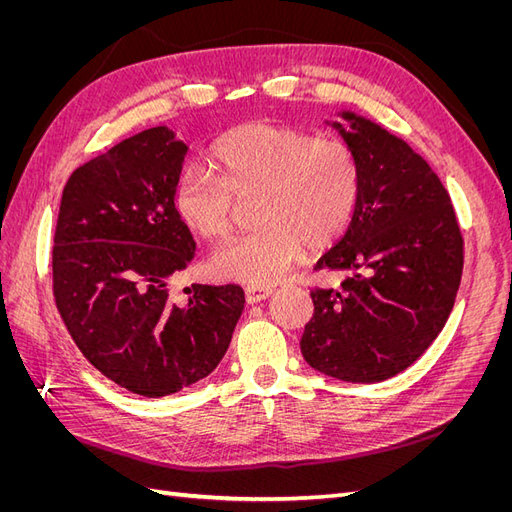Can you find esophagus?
I'll return each instance as SVG.
<instances>
[{
	"label": "esophagus",
	"instance_id": "obj_1",
	"mask_svg": "<svg viewBox=\"0 0 512 512\" xmlns=\"http://www.w3.org/2000/svg\"><path fill=\"white\" fill-rule=\"evenodd\" d=\"M273 294V290L271 288H260V286H247L245 288V301L250 303V305H254V303H260V301H265L267 297H271Z\"/></svg>",
	"mask_w": 512,
	"mask_h": 512
}]
</instances>
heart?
Segmentation results:
<instances>
[{
  "mask_svg": "<svg viewBox=\"0 0 512 512\" xmlns=\"http://www.w3.org/2000/svg\"><path fill=\"white\" fill-rule=\"evenodd\" d=\"M211 160L218 174L192 164L177 181L175 207L185 226L205 239H224L235 228L237 200L252 198L262 224L211 256L213 271L226 280L275 284L303 245L324 250L342 237L359 205L361 166L339 138L254 121L228 132Z\"/></svg>",
  "mask_w": 512,
  "mask_h": 512,
  "instance_id": "1",
  "label": "heart"
}]
</instances>
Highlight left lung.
<instances>
[{
  "label": "left lung",
  "instance_id": "obj_1",
  "mask_svg": "<svg viewBox=\"0 0 512 512\" xmlns=\"http://www.w3.org/2000/svg\"><path fill=\"white\" fill-rule=\"evenodd\" d=\"M333 123L361 166L354 218L316 269L344 271L339 288H314L303 359L344 382L397 376L440 335L463 271L451 196L408 143L378 123L339 113Z\"/></svg>",
  "mask_w": 512,
  "mask_h": 512
}]
</instances>
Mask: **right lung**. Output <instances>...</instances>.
Wrapping results in <instances>:
<instances>
[{
	"instance_id": "right-lung-1",
	"label": "right lung",
	"mask_w": 512,
	"mask_h": 512,
	"mask_svg": "<svg viewBox=\"0 0 512 512\" xmlns=\"http://www.w3.org/2000/svg\"><path fill=\"white\" fill-rule=\"evenodd\" d=\"M188 145L149 128L70 175L53 239L55 305L74 344L98 371L136 395L164 397L207 378L243 312L237 284L170 282L196 243L175 209Z\"/></svg>"
}]
</instances>
